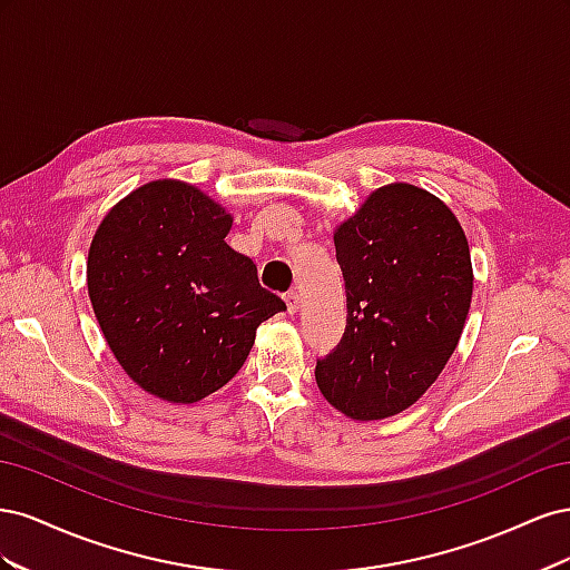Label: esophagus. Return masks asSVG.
<instances>
[{
  "instance_id": "1",
  "label": "esophagus",
  "mask_w": 570,
  "mask_h": 570,
  "mask_svg": "<svg viewBox=\"0 0 570 570\" xmlns=\"http://www.w3.org/2000/svg\"><path fill=\"white\" fill-rule=\"evenodd\" d=\"M285 304H287V314H297V308H299V295L295 289H289L287 295H285Z\"/></svg>"
}]
</instances>
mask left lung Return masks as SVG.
I'll use <instances>...</instances> for the list:
<instances>
[{"label":"left lung","mask_w":570,"mask_h":570,"mask_svg":"<svg viewBox=\"0 0 570 570\" xmlns=\"http://www.w3.org/2000/svg\"><path fill=\"white\" fill-rule=\"evenodd\" d=\"M347 295L337 347L316 358L323 396L356 421L411 406L454 354L473 295L454 214L413 185L375 189L335 233Z\"/></svg>","instance_id":"obj_1"}]
</instances>
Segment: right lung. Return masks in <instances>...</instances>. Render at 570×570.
Here are the masks:
<instances>
[{"label":"right lung","instance_id":"1","mask_svg":"<svg viewBox=\"0 0 570 570\" xmlns=\"http://www.w3.org/2000/svg\"><path fill=\"white\" fill-rule=\"evenodd\" d=\"M233 218L197 187L154 180L101 220L88 289L114 356L166 402L193 404L243 368L285 302L258 285L249 256L226 245Z\"/></svg>","mask_w":570,"mask_h":570}]
</instances>
